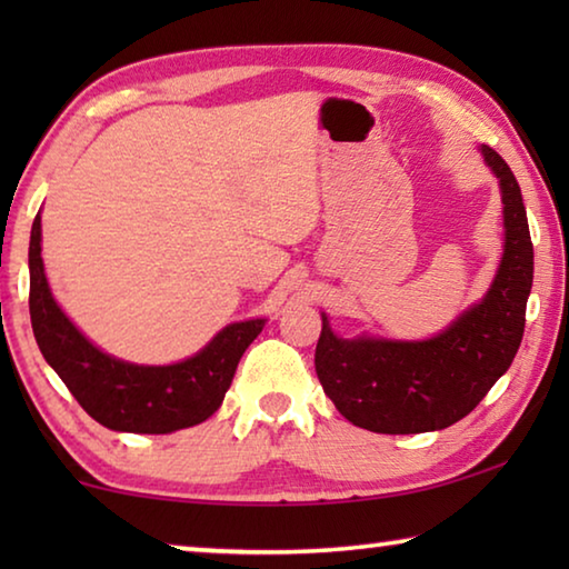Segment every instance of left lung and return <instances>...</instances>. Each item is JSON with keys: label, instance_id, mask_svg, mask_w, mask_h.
Returning a JSON list of instances; mask_svg holds the SVG:
<instances>
[{"label": "left lung", "instance_id": "left-lung-1", "mask_svg": "<svg viewBox=\"0 0 569 569\" xmlns=\"http://www.w3.org/2000/svg\"><path fill=\"white\" fill-rule=\"evenodd\" d=\"M505 203V256L485 301L429 341H343L323 316L316 373L353 427L377 435L447 429L477 407L509 369L522 343L535 250L515 172L497 150L481 148Z\"/></svg>", "mask_w": 569, "mask_h": 569}]
</instances>
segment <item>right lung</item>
Instances as JSON below:
<instances>
[{"mask_svg": "<svg viewBox=\"0 0 569 569\" xmlns=\"http://www.w3.org/2000/svg\"><path fill=\"white\" fill-rule=\"evenodd\" d=\"M40 216L30 238V316L37 346L94 421L132 435H170L216 413L240 356L263 321L230 323L203 351L172 366H134L112 359L84 339L54 303L40 256Z\"/></svg>", "mask_w": 569, "mask_h": 569, "instance_id": "add662e5", "label": "right lung"}]
</instances>
